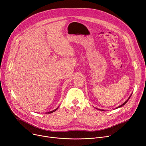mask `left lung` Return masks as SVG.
I'll return each instance as SVG.
<instances>
[{
  "instance_id": "8db88e82",
  "label": "left lung",
  "mask_w": 146,
  "mask_h": 146,
  "mask_svg": "<svg viewBox=\"0 0 146 146\" xmlns=\"http://www.w3.org/2000/svg\"><path fill=\"white\" fill-rule=\"evenodd\" d=\"M131 96H130V97H129V99H127V101H125V102H124V103H123V104H121V105H120V106H119V107H117V108H121V107H122V106H123V105H124V104H125V103H127V102H128V100H129V99H130V97H131Z\"/></svg>"
}]
</instances>
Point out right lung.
<instances>
[{"instance_id":"right-lung-1","label":"right lung","mask_w":146,"mask_h":146,"mask_svg":"<svg viewBox=\"0 0 146 146\" xmlns=\"http://www.w3.org/2000/svg\"><path fill=\"white\" fill-rule=\"evenodd\" d=\"M57 109H58V108H57V109H55V110H53V111H50V112H48V113H53V112H54V111H56V110H57Z\"/></svg>"}]
</instances>
